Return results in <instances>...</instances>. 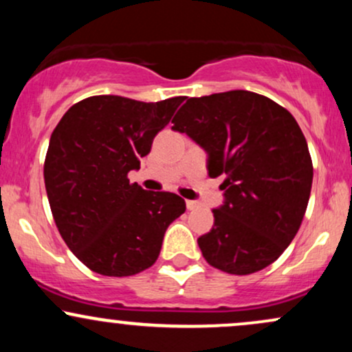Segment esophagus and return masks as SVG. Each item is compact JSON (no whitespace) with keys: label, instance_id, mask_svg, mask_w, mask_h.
<instances>
[{"label":"esophagus","instance_id":"obj_1","mask_svg":"<svg viewBox=\"0 0 352 352\" xmlns=\"http://www.w3.org/2000/svg\"><path fill=\"white\" fill-rule=\"evenodd\" d=\"M195 208H199V201L187 200V210H195Z\"/></svg>","mask_w":352,"mask_h":352}]
</instances>
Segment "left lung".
I'll return each mask as SVG.
<instances>
[{
    "mask_svg": "<svg viewBox=\"0 0 352 352\" xmlns=\"http://www.w3.org/2000/svg\"><path fill=\"white\" fill-rule=\"evenodd\" d=\"M208 153V175H223L225 201L199 238L213 268L252 274L288 248L308 207L313 162L294 117L250 91L190 98L172 120Z\"/></svg>",
    "mask_w": 352,
    "mask_h": 352,
    "instance_id": "left-lung-1",
    "label": "left lung"
}]
</instances>
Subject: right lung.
I'll list each match as a JSON object with an SVG mask.
<instances>
[{"instance_id": "obj_1", "label": "right lung", "mask_w": 352, "mask_h": 352, "mask_svg": "<svg viewBox=\"0 0 352 352\" xmlns=\"http://www.w3.org/2000/svg\"><path fill=\"white\" fill-rule=\"evenodd\" d=\"M184 99L92 96L52 131L44 160L47 200L63 240L92 272L132 276L151 268L165 230L185 212L177 193L148 192L127 179Z\"/></svg>"}]
</instances>
